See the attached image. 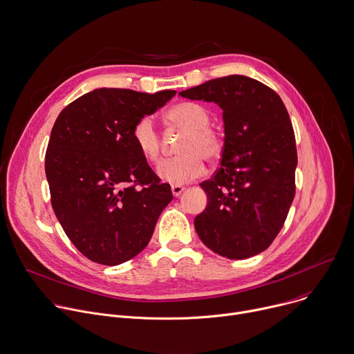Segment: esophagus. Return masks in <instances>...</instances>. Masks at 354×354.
I'll return each mask as SVG.
<instances>
[{
    "mask_svg": "<svg viewBox=\"0 0 354 354\" xmlns=\"http://www.w3.org/2000/svg\"><path fill=\"white\" fill-rule=\"evenodd\" d=\"M171 190H172V194H174L175 197H178V196H180V194L185 192V187H183V186H172Z\"/></svg>",
    "mask_w": 354,
    "mask_h": 354,
    "instance_id": "obj_1",
    "label": "esophagus"
}]
</instances>
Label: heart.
I'll list each match as a JSON object with an SVG mask.
<instances>
[{"label":"heart","mask_w":354,"mask_h":354,"mask_svg":"<svg viewBox=\"0 0 354 354\" xmlns=\"http://www.w3.org/2000/svg\"><path fill=\"white\" fill-rule=\"evenodd\" d=\"M168 128L183 131L178 143L180 156L162 162L158 167L161 180L182 186L200 178L205 171L204 160L215 162L222 157L225 142L219 131L212 128L209 111L193 101H182L164 113ZM132 140L140 156L157 165L162 157V143L150 116H143L135 124Z\"/></svg>","instance_id":"1"}]
</instances>
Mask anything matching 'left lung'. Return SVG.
<instances>
[{"instance_id": "8db88e82", "label": "left lung", "mask_w": 354, "mask_h": 354, "mask_svg": "<svg viewBox=\"0 0 354 354\" xmlns=\"http://www.w3.org/2000/svg\"><path fill=\"white\" fill-rule=\"evenodd\" d=\"M179 94L223 111L221 167L200 185L207 207L194 218L198 238L222 257H253L277 238L295 197L297 151L285 104L272 88L243 75Z\"/></svg>"}]
</instances>
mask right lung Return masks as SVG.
Segmentation results:
<instances>
[{"label": "right lung", "instance_id": "1", "mask_svg": "<svg viewBox=\"0 0 354 354\" xmlns=\"http://www.w3.org/2000/svg\"><path fill=\"white\" fill-rule=\"evenodd\" d=\"M176 94L95 88L58 115L46 176L54 212L69 241L88 260L122 264L150 242L174 196L138 151L132 131Z\"/></svg>", "mask_w": 354, "mask_h": 354}]
</instances>
